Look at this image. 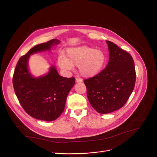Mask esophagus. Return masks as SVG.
<instances>
[{
    "instance_id": "1",
    "label": "esophagus",
    "mask_w": 157,
    "mask_h": 157,
    "mask_svg": "<svg viewBox=\"0 0 157 157\" xmlns=\"http://www.w3.org/2000/svg\"><path fill=\"white\" fill-rule=\"evenodd\" d=\"M82 81V80L81 78H78V77H76V81L77 82H81Z\"/></svg>"
}]
</instances>
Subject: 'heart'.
<instances>
[{"label": "heart", "mask_w": 157, "mask_h": 157, "mask_svg": "<svg viewBox=\"0 0 157 157\" xmlns=\"http://www.w3.org/2000/svg\"><path fill=\"white\" fill-rule=\"evenodd\" d=\"M105 60L106 56L102 50L88 46H81L68 48L66 58H61L59 62L60 66L66 69L79 66L82 76L91 78L98 74Z\"/></svg>", "instance_id": "1"}]
</instances>
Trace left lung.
I'll return each mask as SVG.
<instances>
[{"mask_svg":"<svg viewBox=\"0 0 157 157\" xmlns=\"http://www.w3.org/2000/svg\"><path fill=\"white\" fill-rule=\"evenodd\" d=\"M106 43L109 50L108 64L96 76L84 80L88 100L100 113H110L122 107L136 82L131 56L112 41H106Z\"/></svg>","mask_w":157,"mask_h":157,"instance_id":"obj_1","label":"left lung"}]
</instances>
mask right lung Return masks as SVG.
Masks as SVG:
<instances>
[{"instance_id":"1","label":"right lung","mask_w":157,"mask_h":157,"mask_svg":"<svg viewBox=\"0 0 157 157\" xmlns=\"http://www.w3.org/2000/svg\"><path fill=\"white\" fill-rule=\"evenodd\" d=\"M58 40L52 39L31 48L19 59L13 78L16 95L25 112L36 119L52 121L63 112L69 92L74 86L75 78L60 76L54 67L38 78L31 76L28 69L30 55L50 50Z\"/></svg>"}]
</instances>
